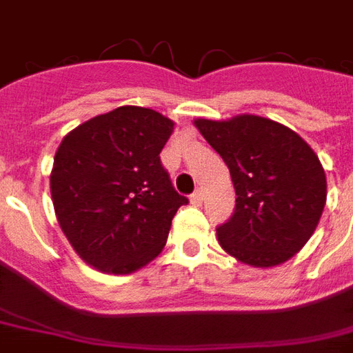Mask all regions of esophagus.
Returning a JSON list of instances; mask_svg holds the SVG:
<instances>
[{
    "label": "esophagus",
    "mask_w": 353,
    "mask_h": 353,
    "mask_svg": "<svg viewBox=\"0 0 353 353\" xmlns=\"http://www.w3.org/2000/svg\"><path fill=\"white\" fill-rule=\"evenodd\" d=\"M202 200H204V192L200 191V189H196V191L191 194V202L194 204V206H200V204H202Z\"/></svg>",
    "instance_id": "1"
}]
</instances>
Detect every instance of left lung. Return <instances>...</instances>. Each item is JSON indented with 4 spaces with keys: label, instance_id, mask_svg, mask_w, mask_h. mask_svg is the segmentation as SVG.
I'll use <instances>...</instances> for the list:
<instances>
[{
    "label": "left lung",
    "instance_id": "1",
    "mask_svg": "<svg viewBox=\"0 0 353 353\" xmlns=\"http://www.w3.org/2000/svg\"><path fill=\"white\" fill-rule=\"evenodd\" d=\"M229 166L236 208L217 229L225 252L244 265L270 268L304 248L327 200L318 154L296 132L259 115L194 119Z\"/></svg>",
    "mask_w": 353,
    "mask_h": 353
}]
</instances>
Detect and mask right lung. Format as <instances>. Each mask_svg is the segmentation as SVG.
<instances>
[{"mask_svg": "<svg viewBox=\"0 0 353 353\" xmlns=\"http://www.w3.org/2000/svg\"><path fill=\"white\" fill-rule=\"evenodd\" d=\"M174 126L154 109L121 105L79 124L58 145L54 214L75 253L100 272L132 274L151 263L189 202L159 157Z\"/></svg>", "mask_w": 353, "mask_h": 353, "instance_id": "right-lung-1", "label": "right lung"}]
</instances>
